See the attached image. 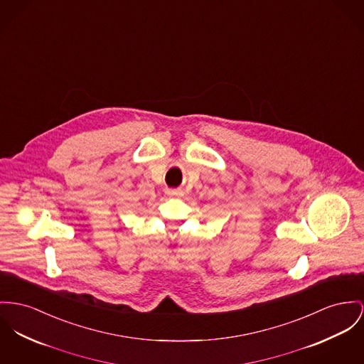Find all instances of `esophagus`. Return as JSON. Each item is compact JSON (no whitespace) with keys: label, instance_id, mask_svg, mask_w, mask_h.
Listing matches in <instances>:
<instances>
[{"label":"esophagus","instance_id":"esophagus-1","mask_svg":"<svg viewBox=\"0 0 364 364\" xmlns=\"http://www.w3.org/2000/svg\"><path fill=\"white\" fill-rule=\"evenodd\" d=\"M167 194L171 197H175V196H181V191L179 189H167Z\"/></svg>","mask_w":364,"mask_h":364}]
</instances>
